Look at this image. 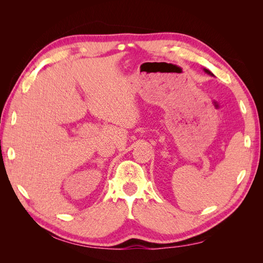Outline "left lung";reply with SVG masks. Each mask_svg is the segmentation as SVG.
Here are the masks:
<instances>
[{
	"instance_id": "1",
	"label": "left lung",
	"mask_w": 263,
	"mask_h": 263,
	"mask_svg": "<svg viewBox=\"0 0 263 263\" xmlns=\"http://www.w3.org/2000/svg\"><path fill=\"white\" fill-rule=\"evenodd\" d=\"M204 71H205V72H206V73H208V74H211V76H213V73L211 72V71H210V70H208V69H204Z\"/></svg>"
}]
</instances>
